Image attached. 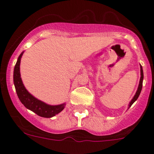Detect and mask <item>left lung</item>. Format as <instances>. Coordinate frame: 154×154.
<instances>
[{
	"label": "left lung",
	"instance_id": "8db88e82",
	"mask_svg": "<svg viewBox=\"0 0 154 154\" xmlns=\"http://www.w3.org/2000/svg\"><path fill=\"white\" fill-rule=\"evenodd\" d=\"M140 75H141V77H140V84H139V86H138V89H137V92H136L135 96L133 98V99L131 100L130 102V105H129V106H131L133 103L138 99L139 96H140V94L141 90H142V86H143V69H142V66L140 65Z\"/></svg>",
	"mask_w": 154,
	"mask_h": 154
}]
</instances>
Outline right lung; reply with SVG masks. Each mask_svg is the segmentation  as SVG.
<instances>
[{
	"instance_id": "right-lung-1",
	"label": "right lung",
	"mask_w": 154,
	"mask_h": 154,
	"mask_svg": "<svg viewBox=\"0 0 154 154\" xmlns=\"http://www.w3.org/2000/svg\"><path fill=\"white\" fill-rule=\"evenodd\" d=\"M22 55L23 53H21L18 57L17 63L14 69V83L17 96L24 106L28 109L33 111L37 115L40 116L42 117H52L63 110L65 103L58 106H50L37 99L27 91L23 85L21 74H20V62Z\"/></svg>"
}]
</instances>
